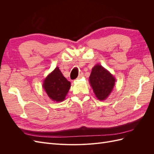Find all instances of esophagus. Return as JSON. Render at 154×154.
<instances>
[{
	"mask_svg": "<svg viewBox=\"0 0 154 154\" xmlns=\"http://www.w3.org/2000/svg\"><path fill=\"white\" fill-rule=\"evenodd\" d=\"M83 72H81L80 74H79V75H78V76L77 79H80V78H81L82 77H83Z\"/></svg>",
	"mask_w": 154,
	"mask_h": 154,
	"instance_id": "1",
	"label": "esophagus"
}]
</instances>
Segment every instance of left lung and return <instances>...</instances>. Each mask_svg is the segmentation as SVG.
<instances>
[{
  "mask_svg": "<svg viewBox=\"0 0 154 154\" xmlns=\"http://www.w3.org/2000/svg\"><path fill=\"white\" fill-rule=\"evenodd\" d=\"M115 82V77L100 64H96L92 69L89 83L99 100H105L109 97L114 87Z\"/></svg>",
  "mask_w": 154,
  "mask_h": 154,
  "instance_id": "obj_1",
  "label": "left lung"
}]
</instances>
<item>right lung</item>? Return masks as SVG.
<instances>
[{
	"label": "right lung",
	"instance_id": "1",
	"mask_svg": "<svg viewBox=\"0 0 154 154\" xmlns=\"http://www.w3.org/2000/svg\"><path fill=\"white\" fill-rule=\"evenodd\" d=\"M42 87L52 101L62 102L71 88V82L63 76L59 67H57L44 79Z\"/></svg>",
	"mask_w": 154,
	"mask_h": 154
}]
</instances>
